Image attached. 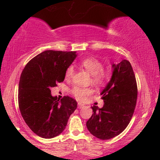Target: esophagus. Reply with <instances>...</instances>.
I'll return each instance as SVG.
<instances>
[{"label": "esophagus", "instance_id": "1", "mask_svg": "<svg viewBox=\"0 0 160 160\" xmlns=\"http://www.w3.org/2000/svg\"><path fill=\"white\" fill-rule=\"evenodd\" d=\"M78 108H80V109H81V108H82L84 107V104H82L81 103H78Z\"/></svg>", "mask_w": 160, "mask_h": 160}]
</instances>
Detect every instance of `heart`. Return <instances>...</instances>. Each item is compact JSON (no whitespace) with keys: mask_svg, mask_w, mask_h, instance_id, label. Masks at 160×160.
I'll list each match as a JSON object with an SVG mask.
<instances>
[{"mask_svg":"<svg viewBox=\"0 0 160 160\" xmlns=\"http://www.w3.org/2000/svg\"><path fill=\"white\" fill-rule=\"evenodd\" d=\"M80 65L92 76V82L98 85H103L110 79L109 73L103 71V65L96 58L89 57L82 59ZM74 67L70 65L65 71V78L69 79L74 74ZM73 94L80 101L85 100L86 96L90 95L92 90L89 88H81L76 86L72 90Z\"/></svg>","mask_w":160,"mask_h":160,"instance_id":"1","label":"heart"}]
</instances>
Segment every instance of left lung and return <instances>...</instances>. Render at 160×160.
I'll list each match as a JSON object with an SVG mask.
<instances>
[{
    "instance_id": "1",
    "label": "left lung",
    "mask_w": 160,
    "mask_h": 160,
    "mask_svg": "<svg viewBox=\"0 0 160 160\" xmlns=\"http://www.w3.org/2000/svg\"><path fill=\"white\" fill-rule=\"evenodd\" d=\"M111 68V80L101 92L103 108L92 107L93 113L86 122L89 132L102 140L111 139L124 131L137 102L136 80L130 62L124 59L112 63Z\"/></svg>"
}]
</instances>
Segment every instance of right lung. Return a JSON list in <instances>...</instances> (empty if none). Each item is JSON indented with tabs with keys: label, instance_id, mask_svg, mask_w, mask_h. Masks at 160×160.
<instances>
[{
	"label": "right lung",
	"instance_id": "obj_1",
	"mask_svg": "<svg viewBox=\"0 0 160 160\" xmlns=\"http://www.w3.org/2000/svg\"><path fill=\"white\" fill-rule=\"evenodd\" d=\"M78 56L77 52L46 50L24 68L19 83V107L24 120L38 136L52 138L65 130L70 116L78 107L74 98L59 101L50 88L63 82L66 69Z\"/></svg>",
	"mask_w": 160,
	"mask_h": 160
}]
</instances>
